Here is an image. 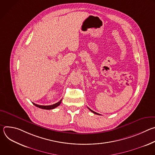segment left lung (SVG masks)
Masks as SVG:
<instances>
[{"mask_svg": "<svg viewBox=\"0 0 155 155\" xmlns=\"http://www.w3.org/2000/svg\"><path fill=\"white\" fill-rule=\"evenodd\" d=\"M87 108H88V107H87ZM88 109H89V110H90V111H91V112H93V113H94V114H96V115H100V114H97V113H96V112H95L93 111V110H91L90 108H88Z\"/></svg>", "mask_w": 155, "mask_h": 155, "instance_id": "1", "label": "left lung"}]
</instances>
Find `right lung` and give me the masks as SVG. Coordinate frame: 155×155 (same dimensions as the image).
I'll list each match as a JSON object with an SVG mask.
<instances>
[{"label":"right lung","instance_id":"1","mask_svg":"<svg viewBox=\"0 0 155 155\" xmlns=\"http://www.w3.org/2000/svg\"><path fill=\"white\" fill-rule=\"evenodd\" d=\"M61 101H62V99H61L60 101H59L58 102H57V103H56V104H53V105H40L36 104L33 103V102H32V104H33L34 105H35L36 107H38V108H41V109L51 110V109H53V108L57 107L58 106H59V105L61 104Z\"/></svg>","mask_w":155,"mask_h":155}]
</instances>
